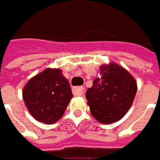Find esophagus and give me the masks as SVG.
<instances>
[{
    "label": "esophagus",
    "instance_id": "1",
    "mask_svg": "<svg viewBox=\"0 0 160 160\" xmlns=\"http://www.w3.org/2000/svg\"><path fill=\"white\" fill-rule=\"evenodd\" d=\"M84 93H85V88L82 87H79V88H76L73 89V95L74 96H83Z\"/></svg>",
    "mask_w": 160,
    "mask_h": 160
}]
</instances>
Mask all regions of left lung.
<instances>
[{
  "label": "left lung",
  "mask_w": 160,
  "mask_h": 160,
  "mask_svg": "<svg viewBox=\"0 0 160 160\" xmlns=\"http://www.w3.org/2000/svg\"><path fill=\"white\" fill-rule=\"evenodd\" d=\"M100 77L93 81L86 98L92 116L100 123L120 121L131 108L137 84L133 76L122 66L110 62L100 66Z\"/></svg>",
  "instance_id": "1"
}]
</instances>
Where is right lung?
<instances>
[{
    "mask_svg": "<svg viewBox=\"0 0 160 160\" xmlns=\"http://www.w3.org/2000/svg\"><path fill=\"white\" fill-rule=\"evenodd\" d=\"M72 98L69 82L58 68H47L36 74L23 88V99L30 114L46 124L62 117Z\"/></svg>",
    "mask_w": 160,
    "mask_h": 160,
    "instance_id": "1",
    "label": "right lung"
}]
</instances>
